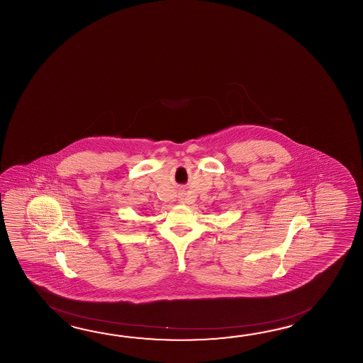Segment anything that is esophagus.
<instances>
[{
	"label": "esophagus",
	"instance_id": "1",
	"mask_svg": "<svg viewBox=\"0 0 363 363\" xmlns=\"http://www.w3.org/2000/svg\"><path fill=\"white\" fill-rule=\"evenodd\" d=\"M178 199H179V202H180V203H185V202H186V193H185V192L179 193Z\"/></svg>",
	"mask_w": 363,
	"mask_h": 363
}]
</instances>
